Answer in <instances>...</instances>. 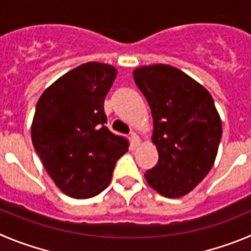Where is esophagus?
Returning <instances> with one entry per match:
<instances>
[{"instance_id":"obj_1","label":"esophagus","mask_w":251,"mask_h":251,"mask_svg":"<svg viewBox=\"0 0 251 251\" xmlns=\"http://www.w3.org/2000/svg\"><path fill=\"white\" fill-rule=\"evenodd\" d=\"M130 137H131V141H132V144L135 145V146H137V145H140V142H141V140H140V137L137 136L136 133L135 132H131L130 133Z\"/></svg>"}]
</instances>
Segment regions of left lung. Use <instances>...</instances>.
I'll return each instance as SVG.
<instances>
[{
	"instance_id": "obj_1",
	"label": "left lung",
	"mask_w": 251,
	"mask_h": 251,
	"mask_svg": "<svg viewBox=\"0 0 251 251\" xmlns=\"http://www.w3.org/2000/svg\"><path fill=\"white\" fill-rule=\"evenodd\" d=\"M133 79L151 107L152 142L158 151V162L145 178L161 196H186L213 167L222 139L212 95L171 65L140 67L133 70Z\"/></svg>"
}]
</instances>
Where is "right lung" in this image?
I'll return each instance as SVG.
<instances>
[{"label": "right lung", "instance_id": "add662e5", "mask_svg": "<svg viewBox=\"0 0 251 251\" xmlns=\"http://www.w3.org/2000/svg\"><path fill=\"white\" fill-rule=\"evenodd\" d=\"M118 70L90 62L65 73L39 98L30 128L34 150L58 188L76 200L109 186L127 140L105 126L104 100Z\"/></svg>", "mask_w": 251, "mask_h": 251}]
</instances>
